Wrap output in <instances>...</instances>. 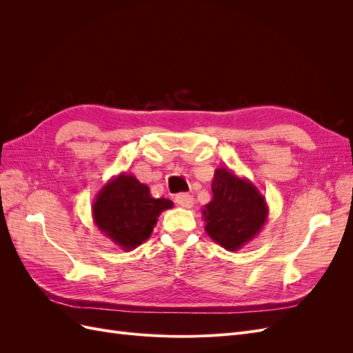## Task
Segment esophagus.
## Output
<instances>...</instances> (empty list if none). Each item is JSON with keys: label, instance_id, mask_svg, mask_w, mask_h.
Listing matches in <instances>:
<instances>
[{"label": "esophagus", "instance_id": "esophagus-1", "mask_svg": "<svg viewBox=\"0 0 353 353\" xmlns=\"http://www.w3.org/2000/svg\"><path fill=\"white\" fill-rule=\"evenodd\" d=\"M175 201H176L178 206L185 208V209L193 208V205H194L193 196H190V194H187V193H179V194H176Z\"/></svg>", "mask_w": 353, "mask_h": 353}]
</instances>
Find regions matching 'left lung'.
<instances>
[{"label": "left lung", "mask_w": 353, "mask_h": 353, "mask_svg": "<svg viewBox=\"0 0 353 353\" xmlns=\"http://www.w3.org/2000/svg\"><path fill=\"white\" fill-rule=\"evenodd\" d=\"M212 200L201 209L208 236L228 252H237L261 232L268 205L250 179L218 168L212 179Z\"/></svg>", "instance_id": "left-lung-1"}]
</instances>
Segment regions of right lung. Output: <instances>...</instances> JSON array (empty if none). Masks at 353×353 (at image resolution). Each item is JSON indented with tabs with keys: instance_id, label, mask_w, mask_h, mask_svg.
Listing matches in <instances>:
<instances>
[{
	"instance_id": "add662e5",
	"label": "right lung",
	"mask_w": 353,
	"mask_h": 353,
	"mask_svg": "<svg viewBox=\"0 0 353 353\" xmlns=\"http://www.w3.org/2000/svg\"><path fill=\"white\" fill-rule=\"evenodd\" d=\"M174 206L169 199H154L150 188L132 174H119L105 183L92 201L97 228L125 252L152 236L160 213Z\"/></svg>"
}]
</instances>
